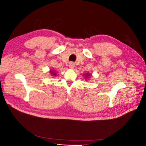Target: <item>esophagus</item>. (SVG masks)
I'll list each match as a JSON object with an SVG mask.
<instances>
[{"instance_id":"34e87169","label":"esophagus","mask_w":146,"mask_h":146,"mask_svg":"<svg viewBox=\"0 0 146 146\" xmlns=\"http://www.w3.org/2000/svg\"><path fill=\"white\" fill-rule=\"evenodd\" d=\"M69 67L70 69H73L75 67V65L73 63H70L69 65Z\"/></svg>"}]
</instances>
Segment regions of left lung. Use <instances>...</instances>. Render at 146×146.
<instances>
[{
    "instance_id": "1",
    "label": "left lung",
    "mask_w": 146,
    "mask_h": 146,
    "mask_svg": "<svg viewBox=\"0 0 146 146\" xmlns=\"http://www.w3.org/2000/svg\"><path fill=\"white\" fill-rule=\"evenodd\" d=\"M90 76V74H86L85 77V78H88Z\"/></svg>"
}]
</instances>
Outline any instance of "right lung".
Wrapping results in <instances>:
<instances>
[{
  "label": "right lung",
  "mask_w": 146,
  "mask_h": 146,
  "mask_svg": "<svg viewBox=\"0 0 146 146\" xmlns=\"http://www.w3.org/2000/svg\"><path fill=\"white\" fill-rule=\"evenodd\" d=\"M50 73L51 74V75H52V76H55L56 75V74L55 73V71H54V70H50Z\"/></svg>",
  "instance_id": "1"
}]
</instances>
